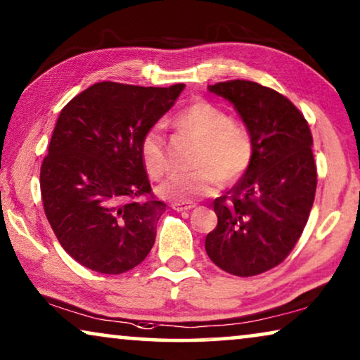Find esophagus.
<instances>
[{
    "instance_id": "34e87169",
    "label": "esophagus",
    "mask_w": 360,
    "mask_h": 360,
    "mask_svg": "<svg viewBox=\"0 0 360 360\" xmlns=\"http://www.w3.org/2000/svg\"><path fill=\"white\" fill-rule=\"evenodd\" d=\"M172 208L175 211H188L191 208H195V203H174Z\"/></svg>"
}]
</instances>
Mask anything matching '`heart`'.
I'll use <instances>...</instances> for the list:
<instances>
[{
  "instance_id": "heart-1",
  "label": "heart",
  "mask_w": 360,
  "mask_h": 360,
  "mask_svg": "<svg viewBox=\"0 0 360 360\" xmlns=\"http://www.w3.org/2000/svg\"><path fill=\"white\" fill-rule=\"evenodd\" d=\"M181 134L198 142L193 152V172L175 174L159 185L162 198L188 203L210 196L223 181L234 184L254 160V137L244 122L214 103L196 101L174 117ZM141 157L147 174L160 179L170 169V152L160 127H150L142 137Z\"/></svg>"
}]
</instances>
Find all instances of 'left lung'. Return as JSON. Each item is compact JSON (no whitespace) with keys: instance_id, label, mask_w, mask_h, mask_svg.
Listing matches in <instances>:
<instances>
[{"instance_id":"1","label":"left lung","mask_w":360,"mask_h":360,"mask_svg":"<svg viewBox=\"0 0 360 360\" xmlns=\"http://www.w3.org/2000/svg\"><path fill=\"white\" fill-rule=\"evenodd\" d=\"M210 91L233 103L255 149L243 179L213 201L218 226L205 249L224 272L254 277L282 264L308 223L318 184L313 136L298 108L272 88L229 80Z\"/></svg>"}]
</instances>
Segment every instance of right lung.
Listing matches in <instances>:
<instances>
[{"instance_id":"obj_1","label":"right lung","mask_w":360,"mask_h":360,"mask_svg":"<svg viewBox=\"0 0 360 360\" xmlns=\"http://www.w3.org/2000/svg\"><path fill=\"white\" fill-rule=\"evenodd\" d=\"M184 86L100 82L60 111L41 195L53 234L83 267L124 274L150 252L165 203L152 193L141 142Z\"/></svg>"}]
</instances>
